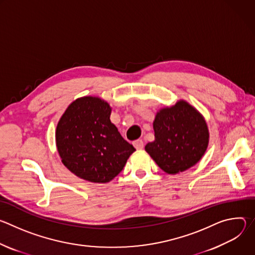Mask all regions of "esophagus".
<instances>
[{"label":"esophagus","mask_w":255,"mask_h":255,"mask_svg":"<svg viewBox=\"0 0 255 255\" xmlns=\"http://www.w3.org/2000/svg\"><path fill=\"white\" fill-rule=\"evenodd\" d=\"M133 145H134V147H135L137 150H141V149H143V147H144V143H143V141L140 140V139L134 141V142H133Z\"/></svg>","instance_id":"34e87169"}]
</instances>
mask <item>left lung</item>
<instances>
[{"instance_id": "8db88e82", "label": "left lung", "mask_w": 255, "mask_h": 255, "mask_svg": "<svg viewBox=\"0 0 255 255\" xmlns=\"http://www.w3.org/2000/svg\"><path fill=\"white\" fill-rule=\"evenodd\" d=\"M154 141L145 151L168 174H177L197 164L204 156L210 133L207 122L185 100L161 108L153 121Z\"/></svg>"}]
</instances>
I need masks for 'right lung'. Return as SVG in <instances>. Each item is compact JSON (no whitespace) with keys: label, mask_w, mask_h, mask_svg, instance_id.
<instances>
[{"label":"right lung","mask_w":255,"mask_h":255,"mask_svg":"<svg viewBox=\"0 0 255 255\" xmlns=\"http://www.w3.org/2000/svg\"><path fill=\"white\" fill-rule=\"evenodd\" d=\"M112 108L99 97L85 96L68 105L55 131L63 165L95 184L111 181L136 150L111 122Z\"/></svg>","instance_id":"1"}]
</instances>
